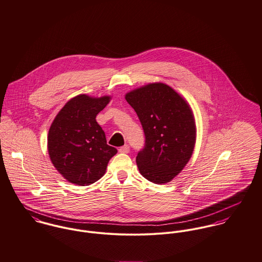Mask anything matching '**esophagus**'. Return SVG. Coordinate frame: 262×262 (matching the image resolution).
Returning a JSON list of instances; mask_svg holds the SVG:
<instances>
[{"mask_svg": "<svg viewBox=\"0 0 262 262\" xmlns=\"http://www.w3.org/2000/svg\"><path fill=\"white\" fill-rule=\"evenodd\" d=\"M119 152H122V154H127L129 151V145H124L119 147Z\"/></svg>", "mask_w": 262, "mask_h": 262, "instance_id": "esophagus-1", "label": "esophagus"}]
</instances>
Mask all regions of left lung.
<instances>
[{"label":"left lung","mask_w":262,"mask_h":262,"mask_svg":"<svg viewBox=\"0 0 262 262\" xmlns=\"http://www.w3.org/2000/svg\"><path fill=\"white\" fill-rule=\"evenodd\" d=\"M145 133V146L137 156L140 173L155 184H165L189 162L196 141V125L189 104L174 89L151 83L125 95Z\"/></svg>","instance_id":"obj_1"}]
</instances>
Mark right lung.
Returning a JSON list of instances; mask_svg holds the SVG:
<instances>
[{
  "label": "right lung",
  "instance_id": "add662e5",
  "mask_svg": "<svg viewBox=\"0 0 262 262\" xmlns=\"http://www.w3.org/2000/svg\"><path fill=\"white\" fill-rule=\"evenodd\" d=\"M110 100V96L77 95L62 107L50 126V160L70 183L88 186L96 182L117 152L106 144L105 134L95 119Z\"/></svg>",
  "mask_w": 262,
  "mask_h": 262
}]
</instances>
